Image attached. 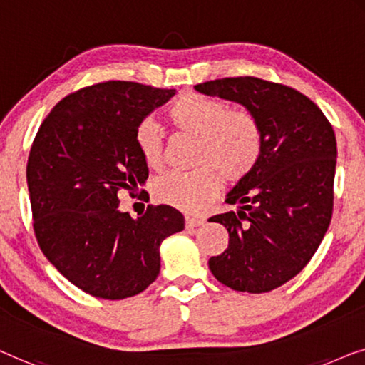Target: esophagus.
Instances as JSON below:
<instances>
[{"label":"esophagus","mask_w":365,"mask_h":365,"mask_svg":"<svg viewBox=\"0 0 365 365\" xmlns=\"http://www.w3.org/2000/svg\"><path fill=\"white\" fill-rule=\"evenodd\" d=\"M185 225H187V228H197V227H202V225H205V218H193V217H187V218H185Z\"/></svg>","instance_id":"34e87169"}]
</instances>
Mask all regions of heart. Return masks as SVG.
Returning a JSON list of instances; mask_svg holds the SVG:
<instances>
[{"instance_id": "heart-1", "label": "heart", "mask_w": 365, "mask_h": 365, "mask_svg": "<svg viewBox=\"0 0 365 365\" xmlns=\"http://www.w3.org/2000/svg\"><path fill=\"white\" fill-rule=\"evenodd\" d=\"M168 120L182 135L197 138L193 172H167L153 180L158 202L188 213L208 207L222 190V177L240 182L258 165L263 153V129L253 112L243 106L202 92H185L168 109ZM133 140L150 167L163 165L165 133L153 117L138 122Z\"/></svg>"}]
</instances>
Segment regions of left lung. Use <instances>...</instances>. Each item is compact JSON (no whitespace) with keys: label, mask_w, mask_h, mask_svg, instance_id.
Segmentation results:
<instances>
[{"label":"left lung","mask_w":365,"mask_h":365,"mask_svg":"<svg viewBox=\"0 0 365 365\" xmlns=\"http://www.w3.org/2000/svg\"><path fill=\"white\" fill-rule=\"evenodd\" d=\"M208 96L243 104L263 129L255 170L236 183L227 203L238 212L208 222L228 230V248L208 261L215 278L235 291L268 292L294 278L314 256L334 207L336 135L309 97L259 78L197 84Z\"/></svg>","instance_id":"left-lung-1"}]
</instances>
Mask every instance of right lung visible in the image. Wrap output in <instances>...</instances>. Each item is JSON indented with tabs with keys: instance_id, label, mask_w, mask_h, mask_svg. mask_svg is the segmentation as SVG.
<instances>
[{
	"instance_id": "obj_1",
	"label": "right lung",
	"mask_w": 365,
	"mask_h": 365,
	"mask_svg": "<svg viewBox=\"0 0 365 365\" xmlns=\"http://www.w3.org/2000/svg\"><path fill=\"white\" fill-rule=\"evenodd\" d=\"M173 96L138 82H99L59 101L36 133L26 167L36 240L87 294L114 301L147 289L160 273V243L185 227L167 205H148L135 220L119 210V193L133 195L148 177L135 127Z\"/></svg>"
}]
</instances>
